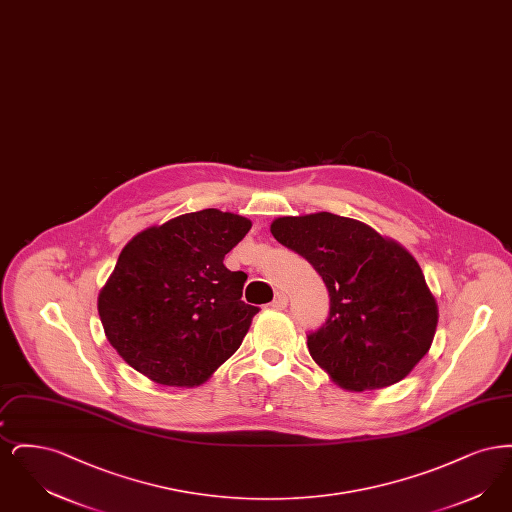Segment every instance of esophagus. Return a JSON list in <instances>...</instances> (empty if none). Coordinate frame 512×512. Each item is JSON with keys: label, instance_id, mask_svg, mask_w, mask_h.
<instances>
[{"label": "esophagus", "instance_id": "34e87169", "mask_svg": "<svg viewBox=\"0 0 512 512\" xmlns=\"http://www.w3.org/2000/svg\"><path fill=\"white\" fill-rule=\"evenodd\" d=\"M270 305H272L274 309H284V307L288 305V295L284 292L274 293V299H272Z\"/></svg>", "mask_w": 512, "mask_h": 512}]
</instances>
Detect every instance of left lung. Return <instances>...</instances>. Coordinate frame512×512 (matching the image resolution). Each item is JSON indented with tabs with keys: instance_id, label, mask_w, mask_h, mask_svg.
<instances>
[{
	"instance_id": "left-lung-1",
	"label": "left lung",
	"mask_w": 512,
	"mask_h": 512,
	"mask_svg": "<svg viewBox=\"0 0 512 512\" xmlns=\"http://www.w3.org/2000/svg\"><path fill=\"white\" fill-rule=\"evenodd\" d=\"M270 232L307 259L328 288L330 313L307 334V347L340 386L386 388L428 353L438 305L407 249L332 213L282 217Z\"/></svg>"
}]
</instances>
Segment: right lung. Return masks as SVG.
Masks as SVG:
<instances>
[{"instance_id": "1", "label": "right lung", "mask_w": 512, "mask_h": 512, "mask_svg": "<svg viewBox=\"0 0 512 512\" xmlns=\"http://www.w3.org/2000/svg\"><path fill=\"white\" fill-rule=\"evenodd\" d=\"M251 222L203 209L134 236L99 292L105 336L149 380L194 388L236 353L259 307L242 301L247 274L224 267Z\"/></svg>"}]
</instances>
